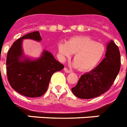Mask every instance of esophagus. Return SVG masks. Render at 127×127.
I'll return each mask as SVG.
<instances>
[{"label":"esophagus","instance_id":"1","mask_svg":"<svg viewBox=\"0 0 127 127\" xmlns=\"http://www.w3.org/2000/svg\"><path fill=\"white\" fill-rule=\"evenodd\" d=\"M64 71L65 72V73H71V71L69 70L68 69L66 68V67H65V68L64 69Z\"/></svg>","mask_w":127,"mask_h":127}]
</instances>
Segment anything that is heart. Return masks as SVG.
Wrapping results in <instances>:
<instances>
[{
	"label": "heart",
	"mask_w": 127,
	"mask_h": 127,
	"mask_svg": "<svg viewBox=\"0 0 127 127\" xmlns=\"http://www.w3.org/2000/svg\"><path fill=\"white\" fill-rule=\"evenodd\" d=\"M59 53L63 58L74 54L73 66L81 71L95 68L105 56L106 48L104 44L97 42L89 36H75L64 43L58 44Z\"/></svg>",
	"instance_id": "obj_1"
}]
</instances>
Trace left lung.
<instances>
[{"label":"left lung","instance_id":"1","mask_svg":"<svg viewBox=\"0 0 127 127\" xmlns=\"http://www.w3.org/2000/svg\"><path fill=\"white\" fill-rule=\"evenodd\" d=\"M105 58L90 72L83 74L71 91L81 99H91L104 94L113 85L121 67L120 52L113 40L107 44Z\"/></svg>","mask_w":127,"mask_h":127}]
</instances>
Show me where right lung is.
I'll use <instances>...</instances> for the list:
<instances>
[{
    "label": "right lung",
    "instance_id": "add662e5",
    "mask_svg": "<svg viewBox=\"0 0 127 127\" xmlns=\"http://www.w3.org/2000/svg\"><path fill=\"white\" fill-rule=\"evenodd\" d=\"M23 39L41 40L38 31L28 33L13 43L8 52L6 72L8 80L14 90L23 96L39 97L47 91L52 75L64 69V65L52 54L44 50L42 55L32 60L23 55Z\"/></svg>",
    "mask_w": 127,
    "mask_h": 127
}]
</instances>
